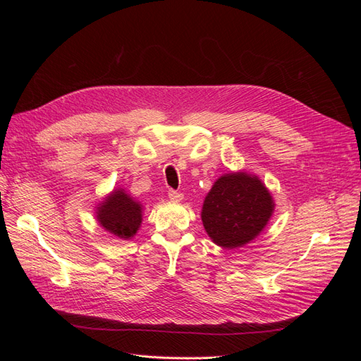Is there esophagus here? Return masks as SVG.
<instances>
[{
    "label": "esophagus",
    "instance_id": "1",
    "mask_svg": "<svg viewBox=\"0 0 361 361\" xmlns=\"http://www.w3.org/2000/svg\"><path fill=\"white\" fill-rule=\"evenodd\" d=\"M169 199L171 202H180L183 199V194L179 192V191H174V190H170L169 191Z\"/></svg>",
    "mask_w": 361,
    "mask_h": 361
}]
</instances>
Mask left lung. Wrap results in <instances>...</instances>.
Here are the masks:
<instances>
[{
  "mask_svg": "<svg viewBox=\"0 0 361 361\" xmlns=\"http://www.w3.org/2000/svg\"><path fill=\"white\" fill-rule=\"evenodd\" d=\"M274 212V200L257 176L244 171L218 178L202 207L206 233L223 248L248 244L264 231Z\"/></svg>",
  "mask_w": 361,
  "mask_h": 361,
  "instance_id": "8db88e82",
  "label": "left lung"
}]
</instances>
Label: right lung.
<instances>
[{"label": "right lung", "instance_id": "obj_1", "mask_svg": "<svg viewBox=\"0 0 361 361\" xmlns=\"http://www.w3.org/2000/svg\"><path fill=\"white\" fill-rule=\"evenodd\" d=\"M143 207L123 190H114L97 204L96 218L106 232L120 239H130L143 220Z\"/></svg>", "mask_w": 361, "mask_h": 361}]
</instances>
